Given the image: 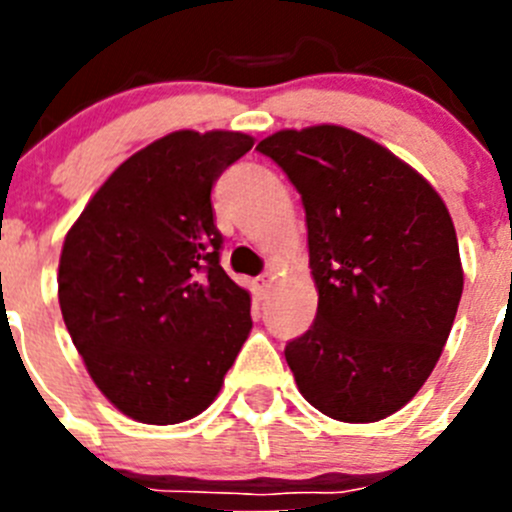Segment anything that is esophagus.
<instances>
[{
    "label": "esophagus",
    "instance_id": "obj_1",
    "mask_svg": "<svg viewBox=\"0 0 512 512\" xmlns=\"http://www.w3.org/2000/svg\"><path fill=\"white\" fill-rule=\"evenodd\" d=\"M272 282H275V275H272V272H265V275H260V277H257V280H255V287L260 289L262 294H265L267 289L272 287Z\"/></svg>",
    "mask_w": 512,
    "mask_h": 512
}]
</instances>
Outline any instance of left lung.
Listing matches in <instances>:
<instances>
[{"instance_id":"8db88e82","label":"left lung","mask_w":512,"mask_h":512,"mask_svg":"<svg viewBox=\"0 0 512 512\" xmlns=\"http://www.w3.org/2000/svg\"><path fill=\"white\" fill-rule=\"evenodd\" d=\"M302 195L314 324L285 347L304 399L371 423L409 404L443 352L463 292L456 227L436 190L342 126L257 143Z\"/></svg>"}]
</instances>
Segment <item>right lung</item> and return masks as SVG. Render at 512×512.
<instances>
[{"instance_id": "right-lung-1", "label": "right lung", "mask_w": 512, "mask_h": 512, "mask_svg": "<svg viewBox=\"0 0 512 512\" xmlns=\"http://www.w3.org/2000/svg\"><path fill=\"white\" fill-rule=\"evenodd\" d=\"M252 143L170 133L118 165L66 235V329L103 396L136 421L208 409L250 334V294L220 267L210 193Z\"/></svg>"}]
</instances>
